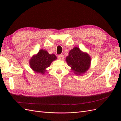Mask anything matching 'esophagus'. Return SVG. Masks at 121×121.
I'll return each mask as SVG.
<instances>
[{"mask_svg": "<svg viewBox=\"0 0 121 121\" xmlns=\"http://www.w3.org/2000/svg\"><path fill=\"white\" fill-rule=\"evenodd\" d=\"M58 59H60V60H63L64 58V56L63 54H60L58 55Z\"/></svg>", "mask_w": 121, "mask_h": 121, "instance_id": "esophagus-1", "label": "esophagus"}]
</instances>
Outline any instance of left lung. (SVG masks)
Returning <instances> with one entry per match:
<instances>
[{"label": "left lung", "instance_id": "obj_1", "mask_svg": "<svg viewBox=\"0 0 121 121\" xmlns=\"http://www.w3.org/2000/svg\"><path fill=\"white\" fill-rule=\"evenodd\" d=\"M65 61L74 74L82 75L90 68L91 59L88 53L83 52L78 47H75L69 52Z\"/></svg>", "mask_w": 121, "mask_h": 121}]
</instances>
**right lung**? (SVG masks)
<instances>
[{
    "mask_svg": "<svg viewBox=\"0 0 121 121\" xmlns=\"http://www.w3.org/2000/svg\"><path fill=\"white\" fill-rule=\"evenodd\" d=\"M57 59L54 54H49L46 50L41 49L36 54H34L29 60V65L34 72L44 74L46 68L49 67L52 62Z\"/></svg>",
    "mask_w": 121,
    "mask_h": 121,
    "instance_id": "1",
    "label": "right lung"
}]
</instances>
